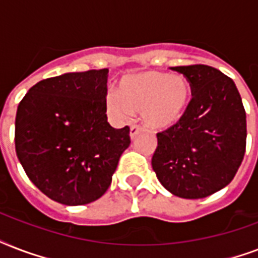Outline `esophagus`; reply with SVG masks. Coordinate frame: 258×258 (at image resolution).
Instances as JSON below:
<instances>
[{"label":"esophagus","mask_w":258,"mask_h":258,"mask_svg":"<svg viewBox=\"0 0 258 258\" xmlns=\"http://www.w3.org/2000/svg\"><path fill=\"white\" fill-rule=\"evenodd\" d=\"M142 131L141 125L138 124H133L131 125V128H130V137H131V139H135L137 138V135Z\"/></svg>","instance_id":"34e87169"}]
</instances>
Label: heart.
<instances>
[{"mask_svg":"<svg viewBox=\"0 0 258 258\" xmlns=\"http://www.w3.org/2000/svg\"><path fill=\"white\" fill-rule=\"evenodd\" d=\"M190 99V87L183 76L147 71L123 78L119 93L105 96V104L113 116L127 120L134 112H142L147 124L165 128L183 116Z\"/></svg>","mask_w":258,"mask_h":258,"instance_id":"b5f03b06","label":"heart"}]
</instances>
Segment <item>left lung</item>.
<instances>
[{
  "label": "left lung",
  "mask_w": 258,
  "mask_h": 258,
  "mask_svg": "<svg viewBox=\"0 0 258 258\" xmlns=\"http://www.w3.org/2000/svg\"><path fill=\"white\" fill-rule=\"evenodd\" d=\"M171 70L186 78L192 96L183 116L157 134L151 165L174 196L205 198L230 183L244 159L246 113L236 84L221 71L204 64Z\"/></svg>",
  "instance_id": "8db88e82"
}]
</instances>
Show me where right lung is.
Instances as JSON below:
<instances>
[{
	"label": "right lung",
	"instance_id": "add662e5",
	"mask_svg": "<svg viewBox=\"0 0 258 258\" xmlns=\"http://www.w3.org/2000/svg\"><path fill=\"white\" fill-rule=\"evenodd\" d=\"M108 70L44 79L22 97L16 115L18 161L34 186L58 204L99 200L131 143L130 127L107 121Z\"/></svg>",
	"mask_w": 258,
	"mask_h": 258
}]
</instances>
